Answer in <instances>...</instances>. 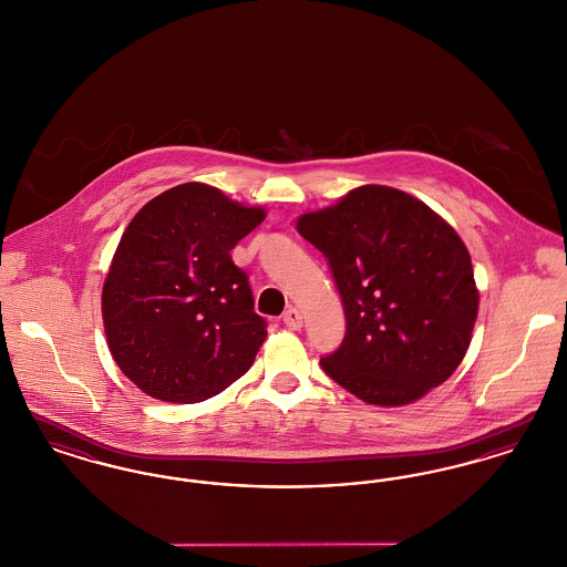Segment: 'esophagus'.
Wrapping results in <instances>:
<instances>
[{
  "instance_id": "esophagus-1",
  "label": "esophagus",
  "mask_w": 567,
  "mask_h": 567,
  "mask_svg": "<svg viewBox=\"0 0 567 567\" xmlns=\"http://www.w3.org/2000/svg\"><path fill=\"white\" fill-rule=\"evenodd\" d=\"M282 323L287 324L289 329H293V331L301 329V324H303V321H301V312H299L297 308H289V310L282 315Z\"/></svg>"
}]
</instances>
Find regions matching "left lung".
Masks as SVG:
<instances>
[{"label":"left lung","mask_w":567,"mask_h":567,"mask_svg":"<svg viewBox=\"0 0 567 567\" xmlns=\"http://www.w3.org/2000/svg\"><path fill=\"white\" fill-rule=\"evenodd\" d=\"M297 231L327 259L342 297V344L324 374L368 404L402 405L451 377L478 312L457 231L404 190L368 185L303 215Z\"/></svg>","instance_id":"left-lung-1"}]
</instances>
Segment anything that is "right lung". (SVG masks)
<instances>
[{
    "label": "right lung",
    "mask_w": 567,
    "mask_h": 567,
    "mask_svg": "<svg viewBox=\"0 0 567 567\" xmlns=\"http://www.w3.org/2000/svg\"><path fill=\"white\" fill-rule=\"evenodd\" d=\"M266 213L187 183L127 225L102 293L109 347L155 400L195 404L244 377L268 336L229 250Z\"/></svg>",
    "instance_id": "right-lung-1"
}]
</instances>
